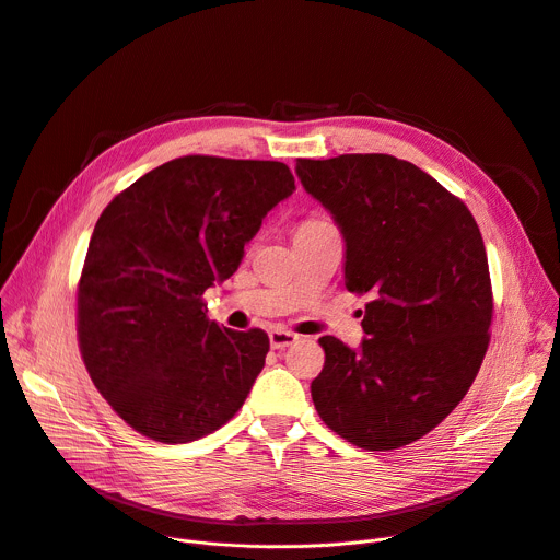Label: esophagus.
Instances as JSON below:
<instances>
[{"instance_id":"34e87169","label":"esophagus","mask_w":560,"mask_h":560,"mask_svg":"<svg viewBox=\"0 0 560 560\" xmlns=\"http://www.w3.org/2000/svg\"><path fill=\"white\" fill-rule=\"evenodd\" d=\"M296 341H299V335H294V332H290V330L277 328V330L270 332V346H272L275 350H283V348H288V346H292V343H296Z\"/></svg>"}]
</instances>
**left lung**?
Segmentation results:
<instances>
[{"instance_id": "obj_1", "label": "left lung", "mask_w": 560, "mask_h": 560, "mask_svg": "<svg viewBox=\"0 0 560 560\" xmlns=\"http://www.w3.org/2000/svg\"><path fill=\"white\" fill-rule=\"evenodd\" d=\"M303 188L346 236V288L370 294L361 350L322 337L310 389L322 421L368 452L432 432L490 346L494 296L481 230L434 177L392 154L296 159Z\"/></svg>"}]
</instances>
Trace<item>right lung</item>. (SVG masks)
I'll list each match as a JSON object with an SVG mask.
<instances>
[{"instance_id": "right-lung-1", "label": "right lung", "mask_w": 560, "mask_h": 560, "mask_svg": "<svg viewBox=\"0 0 560 560\" xmlns=\"http://www.w3.org/2000/svg\"><path fill=\"white\" fill-rule=\"evenodd\" d=\"M294 190L281 162L186 154L102 212L77 281V339L108 406L139 434L188 443L225 425L264 370L270 339L206 316L264 217Z\"/></svg>"}]
</instances>
